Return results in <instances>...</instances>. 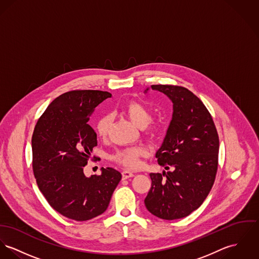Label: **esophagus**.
<instances>
[{
    "label": "esophagus",
    "mask_w": 259,
    "mask_h": 259,
    "mask_svg": "<svg viewBox=\"0 0 259 259\" xmlns=\"http://www.w3.org/2000/svg\"><path fill=\"white\" fill-rule=\"evenodd\" d=\"M121 175H122V179H123V180L128 179V178H131V177H134V176H135V174H134L133 172L128 171V170H123V171H122V173H121Z\"/></svg>",
    "instance_id": "1"
}]
</instances>
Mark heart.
I'll list each match as a JSON object with an SVG mask.
<instances>
[{"instance_id": "obj_1", "label": "heart", "mask_w": 259, "mask_h": 259, "mask_svg": "<svg viewBox=\"0 0 259 259\" xmlns=\"http://www.w3.org/2000/svg\"><path fill=\"white\" fill-rule=\"evenodd\" d=\"M123 113L127 118L139 128H145L152 120V113L143 104L139 102H130L123 108ZM112 123V117L110 115H104L99 118L97 122V133L101 138H105L108 135L109 128ZM146 150L142 146H133L117 151L112 158L119 164L137 168L140 166V158L145 155Z\"/></svg>"}]
</instances>
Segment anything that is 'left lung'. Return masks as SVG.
<instances>
[{
	"mask_svg": "<svg viewBox=\"0 0 259 259\" xmlns=\"http://www.w3.org/2000/svg\"><path fill=\"white\" fill-rule=\"evenodd\" d=\"M150 89L166 95L173 104L164 140L155 153L158 163L166 170L172 167V171L149 174L151 188L144 204L162 220L182 219L197 210L212 189L219 137L209 111L188 89L151 85L144 94Z\"/></svg>",
	"mask_w": 259,
	"mask_h": 259,
	"instance_id": "obj_1",
	"label": "left lung"
}]
</instances>
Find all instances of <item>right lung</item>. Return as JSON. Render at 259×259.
Returning a JSON list of instances; mask_svg holds the SVG:
<instances>
[{
  "label": "right lung",
  "mask_w": 259,
  "mask_h": 259,
  "mask_svg": "<svg viewBox=\"0 0 259 259\" xmlns=\"http://www.w3.org/2000/svg\"><path fill=\"white\" fill-rule=\"evenodd\" d=\"M112 94L81 90L60 95L37 120L31 140L32 167L38 188L48 204L78 222L105 212L121 179L114 168L86 177L84 167L97 145L88 124L96 107Z\"/></svg>",
  "instance_id": "right-lung-1"
}]
</instances>
